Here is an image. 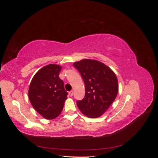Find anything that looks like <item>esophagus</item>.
I'll use <instances>...</instances> for the list:
<instances>
[{
  "mask_svg": "<svg viewBox=\"0 0 158 158\" xmlns=\"http://www.w3.org/2000/svg\"><path fill=\"white\" fill-rule=\"evenodd\" d=\"M69 95H70V97H72L73 95V91H70V92H69Z\"/></svg>",
  "mask_w": 158,
  "mask_h": 158,
  "instance_id": "1",
  "label": "esophagus"
}]
</instances>
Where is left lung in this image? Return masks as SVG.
<instances>
[{"label": "left lung", "mask_w": 158, "mask_h": 158, "mask_svg": "<svg viewBox=\"0 0 158 158\" xmlns=\"http://www.w3.org/2000/svg\"><path fill=\"white\" fill-rule=\"evenodd\" d=\"M85 84L84 98L76 102L80 111L89 118H98L109 109L115 99L118 80L114 72L103 63L93 59L75 62Z\"/></svg>", "instance_id": "1"}]
</instances>
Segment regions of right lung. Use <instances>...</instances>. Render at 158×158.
<instances>
[{
	"mask_svg": "<svg viewBox=\"0 0 158 158\" xmlns=\"http://www.w3.org/2000/svg\"><path fill=\"white\" fill-rule=\"evenodd\" d=\"M62 66L50 64L33 76L28 90L30 102L35 111L46 119L58 117L64 107L68 93L59 78Z\"/></svg>",
	"mask_w": 158,
	"mask_h": 158,
	"instance_id": "right-lung-1",
	"label": "right lung"
}]
</instances>
